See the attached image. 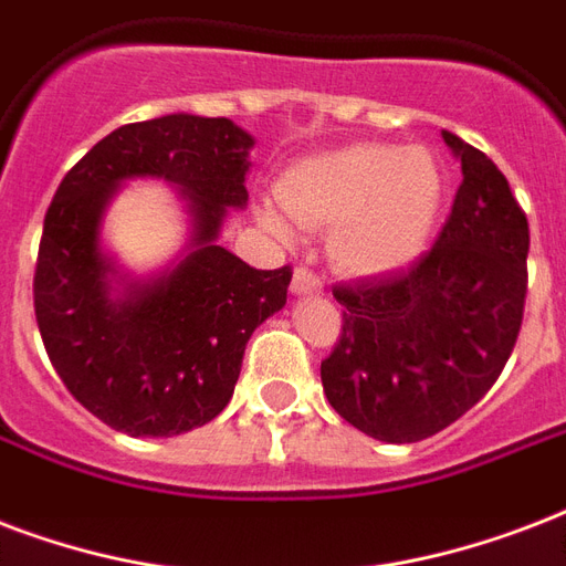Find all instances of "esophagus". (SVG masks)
I'll use <instances>...</instances> for the list:
<instances>
[{
  "mask_svg": "<svg viewBox=\"0 0 566 566\" xmlns=\"http://www.w3.org/2000/svg\"><path fill=\"white\" fill-rule=\"evenodd\" d=\"M292 292H295L297 297L322 295L324 292L322 277H318V274H313L310 269H295V274H292Z\"/></svg>",
  "mask_w": 566,
  "mask_h": 566,
  "instance_id": "34e87169",
  "label": "esophagus"
}]
</instances>
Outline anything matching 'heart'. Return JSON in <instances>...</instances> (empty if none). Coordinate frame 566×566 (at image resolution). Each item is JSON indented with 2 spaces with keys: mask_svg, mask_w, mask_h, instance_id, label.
<instances>
[{
  "mask_svg": "<svg viewBox=\"0 0 566 566\" xmlns=\"http://www.w3.org/2000/svg\"><path fill=\"white\" fill-rule=\"evenodd\" d=\"M280 206L260 209L277 235L333 227L331 256L348 274H392L431 242L446 203V170L424 147L348 144L295 161L280 179Z\"/></svg>",
  "mask_w": 566,
  "mask_h": 566,
  "instance_id": "obj_1",
  "label": "heart"
}]
</instances>
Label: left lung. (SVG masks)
<instances>
[{"label":"left lung","instance_id":"8db88e82","mask_svg":"<svg viewBox=\"0 0 566 566\" xmlns=\"http://www.w3.org/2000/svg\"><path fill=\"white\" fill-rule=\"evenodd\" d=\"M463 182L442 233L401 274L339 286L343 339L324 396L380 442H419L479 405L523 324L528 221L505 174L442 129Z\"/></svg>","mask_w":566,"mask_h":566}]
</instances>
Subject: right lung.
I'll return each instance as SVG.
<instances>
[{"instance_id":"add662e5","label":"right lung","mask_w":566,"mask_h":566,"mask_svg":"<svg viewBox=\"0 0 566 566\" xmlns=\"http://www.w3.org/2000/svg\"><path fill=\"white\" fill-rule=\"evenodd\" d=\"M253 135L227 117L126 124L61 179L43 221L34 315L64 387L129 437H177L233 398L244 345L286 306L292 269L256 271L221 248L223 221L248 206ZM135 178L178 188L187 242L135 275L104 244V214Z\"/></svg>"}]
</instances>
